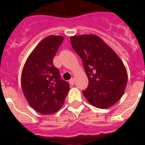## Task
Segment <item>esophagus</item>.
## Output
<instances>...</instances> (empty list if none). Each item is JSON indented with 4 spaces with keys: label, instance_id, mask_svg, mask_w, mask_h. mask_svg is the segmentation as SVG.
Returning a JSON list of instances; mask_svg holds the SVG:
<instances>
[{
    "label": "esophagus",
    "instance_id": "34e87169",
    "mask_svg": "<svg viewBox=\"0 0 145 145\" xmlns=\"http://www.w3.org/2000/svg\"><path fill=\"white\" fill-rule=\"evenodd\" d=\"M74 78H71V79L69 80V84H70V85H71V86H74Z\"/></svg>",
    "mask_w": 145,
    "mask_h": 145
}]
</instances>
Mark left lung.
Returning a JSON list of instances; mask_svg holds the SVG:
<instances>
[{"label":"left lung","instance_id":"obj_1","mask_svg":"<svg viewBox=\"0 0 145 145\" xmlns=\"http://www.w3.org/2000/svg\"><path fill=\"white\" fill-rule=\"evenodd\" d=\"M71 44L81 58L88 77V87L83 91L86 100L99 108L114 105L123 95L127 84V72L121 59L96 35L74 36Z\"/></svg>","mask_w":145,"mask_h":145}]
</instances>
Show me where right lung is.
<instances>
[{"mask_svg": "<svg viewBox=\"0 0 145 145\" xmlns=\"http://www.w3.org/2000/svg\"><path fill=\"white\" fill-rule=\"evenodd\" d=\"M51 35L40 42L28 56L22 73V88L28 104L42 114L56 112L63 105L69 84L60 77L53 58L63 41Z\"/></svg>", "mask_w": 145, "mask_h": 145, "instance_id": "1", "label": "right lung"}]
</instances>
